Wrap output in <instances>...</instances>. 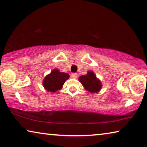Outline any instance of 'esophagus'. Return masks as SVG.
Returning a JSON list of instances; mask_svg holds the SVG:
<instances>
[{"label": "esophagus", "mask_w": 147, "mask_h": 147, "mask_svg": "<svg viewBox=\"0 0 147 147\" xmlns=\"http://www.w3.org/2000/svg\"><path fill=\"white\" fill-rule=\"evenodd\" d=\"M71 76L73 78H77V76H78V74H77V73H73L71 74Z\"/></svg>", "instance_id": "1"}]
</instances>
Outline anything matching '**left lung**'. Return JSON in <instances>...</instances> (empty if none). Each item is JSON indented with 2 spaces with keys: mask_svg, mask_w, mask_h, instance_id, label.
Listing matches in <instances>:
<instances>
[{
  "mask_svg": "<svg viewBox=\"0 0 147 147\" xmlns=\"http://www.w3.org/2000/svg\"><path fill=\"white\" fill-rule=\"evenodd\" d=\"M78 80L85 89L90 93H97L101 89L102 84L92 71H88L86 75L80 76Z\"/></svg>",
  "mask_w": 147,
  "mask_h": 147,
  "instance_id": "left-lung-1",
  "label": "left lung"
}]
</instances>
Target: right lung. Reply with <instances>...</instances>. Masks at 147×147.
Masks as SVG:
<instances>
[{"label":"right lung","mask_w":147,"mask_h":147,"mask_svg":"<svg viewBox=\"0 0 147 147\" xmlns=\"http://www.w3.org/2000/svg\"><path fill=\"white\" fill-rule=\"evenodd\" d=\"M69 78V74L61 73L58 69H55L44 78L42 85L48 92H55L61 89L63 85Z\"/></svg>","instance_id":"right-lung-1"}]
</instances>
